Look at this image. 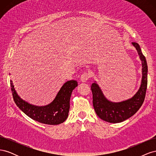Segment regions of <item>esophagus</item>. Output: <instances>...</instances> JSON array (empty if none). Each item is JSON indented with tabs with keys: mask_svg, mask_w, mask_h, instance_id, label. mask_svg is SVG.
Segmentation results:
<instances>
[{
	"mask_svg": "<svg viewBox=\"0 0 156 156\" xmlns=\"http://www.w3.org/2000/svg\"><path fill=\"white\" fill-rule=\"evenodd\" d=\"M90 77V73H88L87 72H84L81 75V81L82 82H86L87 80L89 79Z\"/></svg>",
	"mask_w": 156,
	"mask_h": 156,
	"instance_id": "1",
	"label": "esophagus"
}]
</instances>
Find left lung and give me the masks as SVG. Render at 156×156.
<instances>
[{"label": "left lung", "mask_w": 156, "mask_h": 156, "mask_svg": "<svg viewBox=\"0 0 156 156\" xmlns=\"http://www.w3.org/2000/svg\"><path fill=\"white\" fill-rule=\"evenodd\" d=\"M132 45L137 51L142 64L140 85L133 97L120 102H112L105 97L100 87L96 82L91 85L94 110L101 119L110 123H120L128 119L137 112L144 100L147 88L148 66L139 45L136 42H132Z\"/></svg>", "instance_id": "1"}]
</instances>
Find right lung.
<instances>
[{
	"label": "right lung",
	"mask_w": 156,
	"mask_h": 156,
	"mask_svg": "<svg viewBox=\"0 0 156 156\" xmlns=\"http://www.w3.org/2000/svg\"><path fill=\"white\" fill-rule=\"evenodd\" d=\"M10 85L14 101L25 115L42 124L58 125L63 123L67 119L71 95L78 84L75 80L66 82L54 100L45 106H36L24 101L17 94L12 81H10Z\"/></svg>",
	"instance_id": "1"
}]
</instances>
